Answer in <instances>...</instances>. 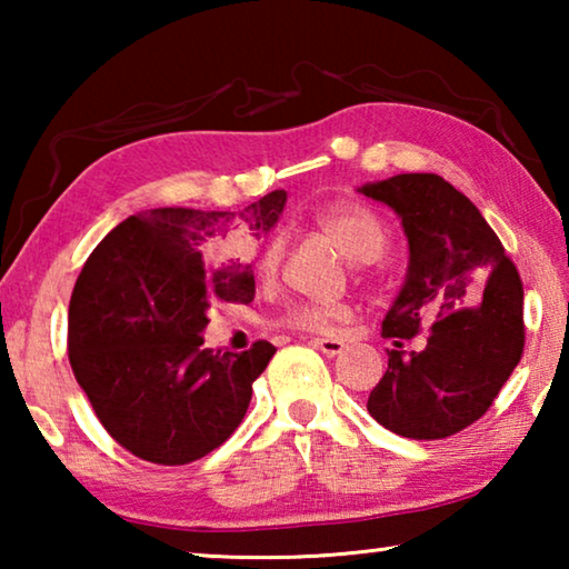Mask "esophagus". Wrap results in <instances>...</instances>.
I'll list each match as a JSON object with an SVG mask.
<instances>
[{
  "instance_id": "1",
  "label": "esophagus",
  "mask_w": 569,
  "mask_h": 569,
  "mask_svg": "<svg viewBox=\"0 0 569 569\" xmlns=\"http://www.w3.org/2000/svg\"><path fill=\"white\" fill-rule=\"evenodd\" d=\"M313 346L321 349L326 356H339L346 349V343L339 339H313Z\"/></svg>"
}]
</instances>
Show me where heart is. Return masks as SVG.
Returning <instances> with one entry per match:
<instances>
[{
	"label": "heart",
	"mask_w": 569,
	"mask_h": 569,
	"mask_svg": "<svg viewBox=\"0 0 569 569\" xmlns=\"http://www.w3.org/2000/svg\"><path fill=\"white\" fill-rule=\"evenodd\" d=\"M316 228L341 250V253L353 263H373L387 250L389 230L377 210L369 206L356 203V200H341V203L326 206L316 213ZM283 256L281 240H271L258 261V276L268 281L278 271ZM351 316V308L346 303H296L283 313V326L293 331L308 333H329L341 321Z\"/></svg>",
	"instance_id": "heart-1"
}]
</instances>
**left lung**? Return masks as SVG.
I'll use <instances>...</instances> for the list:
<instances>
[{"mask_svg":"<svg viewBox=\"0 0 569 569\" xmlns=\"http://www.w3.org/2000/svg\"><path fill=\"white\" fill-rule=\"evenodd\" d=\"M361 192L401 218L407 281L381 321L389 369L366 409L409 439H445L492 407L525 351L522 281L477 206L435 172H403ZM423 325L428 343L403 355Z\"/></svg>","mask_w":569,"mask_h":569,"instance_id":"8db88e82","label":"left lung"}]
</instances>
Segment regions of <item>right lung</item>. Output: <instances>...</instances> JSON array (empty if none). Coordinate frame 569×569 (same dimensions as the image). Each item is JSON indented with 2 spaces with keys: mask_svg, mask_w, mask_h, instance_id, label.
Here are the masks:
<instances>
[{
  "mask_svg": "<svg viewBox=\"0 0 569 569\" xmlns=\"http://www.w3.org/2000/svg\"><path fill=\"white\" fill-rule=\"evenodd\" d=\"M273 190L243 210L156 208L130 216L92 250L70 298L67 351L108 435L162 467L210 455L243 421L276 346L203 349L213 303H250L253 263L230 246L281 216Z\"/></svg>",
  "mask_w": 569,
  "mask_h": 569,
  "instance_id": "1",
  "label": "right lung"
}]
</instances>
